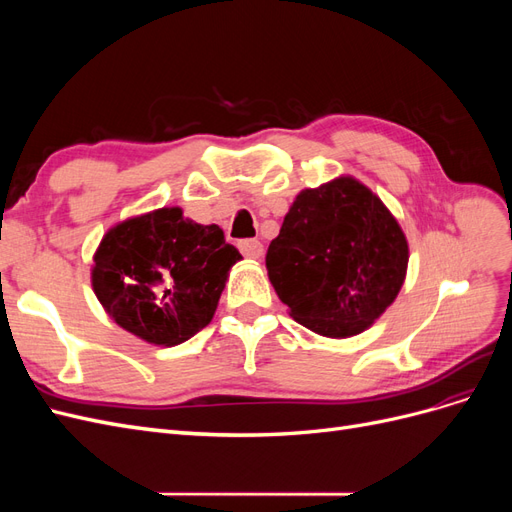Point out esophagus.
<instances>
[{
    "label": "esophagus",
    "mask_w": 512,
    "mask_h": 512,
    "mask_svg": "<svg viewBox=\"0 0 512 512\" xmlns=\"http://www.w3.org/2000/svg\"><path fill=\"white\" fill-rule=\"evenodd\" d=\"M237 247L241 250V254L245 256V258H260L262 256V243L258 241V239H241L239 243H237Z\"/></svg>",
    "instance_id": "1"
}]
</instances>
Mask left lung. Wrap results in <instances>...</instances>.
Returning a JSON list of instances; mask_svg holds the SVG:
<instances>
[{"mask_svg":"<svg viewBox=\"0 0 512 512\" xmlns=\"http://www.w3.org/2000/svg\"><path fill=\"white\" fill-rule=\"evenodd\" d=\"M290 316L327 337L365 331L404 284L408 241L382 200L352 177L303 190L267 252Z\"/></svg>","mask_w":512,"mask_h":512,"instance_id":"8db88e82","label":"left lung"}]
</instances>
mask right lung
Returning <instances> with one entry per match:
<instances>
[{
  "label": "right lung",
  "mask_w": 512,
  "mask_h": 512,
  "mask_svg": "<svg viewBox=\"0 0 512 512\" xmlns=\"http://www.w3.org/2000/svg\"><path fill=\"white\" fill-rule=\"evenodd\" d=\"M241 260L220 226L164 207L117 224L94 256L96 297L126 331L175 346L211 322L228 271Z\"/></svg>",
  "instance_id": "add662e5"
}]
</instances>
